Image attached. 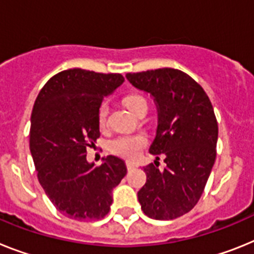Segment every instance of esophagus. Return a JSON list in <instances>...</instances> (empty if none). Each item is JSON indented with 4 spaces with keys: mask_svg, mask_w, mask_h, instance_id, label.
Segmentation results:
<instances>
[{
    "mask_svg": "<svg viewBox=\"0 0 254 254\" xmlns=\"http://www.w3.org/2000/svg\"><path fill=\"white\" fill-rule=\"evenodd\" d=\"M127 170H133L136 167V164H134V162H131V161H127Z\"/></svg>",
    "mask_w": 254,
    "mask_h": 254,
    "instance_id": "esophagus-1",
    "label": "esophagus"
}]
</instances>
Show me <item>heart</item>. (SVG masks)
<instances>
[{
    "mask_svg": "<svg viewBox=\"0 0 254 254\" xmlns=\"http://www.w3.org/2000/svg\"><path fill=\"white\" fill-rule=\"evenodd\" d=\"M124 105L135 115H138V112L142 109H147V101L140 94H129L127 97H125ZM107 115H109V106H107V103H102L98 109V124L101 127L106 125ZM145 145H147V138L144 135H140V134L119 135L110 140L109 151L115 156H119V157L133 160L139 154L140 149Z\"/></svg>",
    "mask_w": 254,
    "mask_h": 254,
    "instance_id": "heart-1",
    "label": "heart"
}]
</instances>
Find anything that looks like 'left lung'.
I'll use <instances>...</instances> for the list:
<instances>
[{
  "mask_svg": "<svg viewBox=\"0 0 254 254\" xmlns=\"http://www.w3.org/2000/svg\"><path fill=\"white\" fill-rule=\"evenodd\" d=\"M127 80L154 98L157 134L149 153H162L164 170L143 167L147 182L138 191L143 212L154 220H174L188 213L199 200L216 160L219 127L203 88L178 69L129 72Z\"/></svg>",
  "mask_w": 254,
  "mask_h": 254,
  "instance_id": "8db88e82",
  "label": "left lung"
}]
</instances>
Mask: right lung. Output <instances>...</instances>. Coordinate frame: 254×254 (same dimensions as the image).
<instances>
[{
	"instance_id": "right-lung-1",
	"label": "right lung",
	"mask_w": 254,
	"mask_h": 254,
	"mask_svg": "<svg viewBox=\"0 0 254 254\" xmlns=\"http://www.w3.org/2000/svg\"><path fill=\"white\" fill-rule=\"evenodd\" d=\"M123 81L121 74L64 70L46 83L33 106L29 145L37 176L54 206L72 220L103 219L112 189L127 175L116 156L100 166L87 161V147L101 135L98 109Z\"/></svg>"
}]
</instances>
